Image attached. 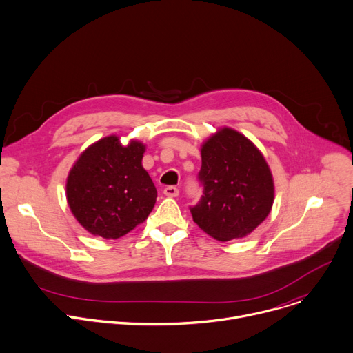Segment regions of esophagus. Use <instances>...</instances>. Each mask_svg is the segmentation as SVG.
Instances as JSON below:
<instances>
[{"label":"esophagus","instance_id":"1","mask_svg":"<svg viewBox=\"0 0 353 353\" xmlns=\"http://www.w3.org/2000/svg\"><path fill=\"white\" fill-rule=\"evenodd\" d=\"M164 194H165V196H170V198H176L179 194V189L176 186H167L164 189Z\"/></svg>","mask_w":353,"mask_h":353}]
</instances>
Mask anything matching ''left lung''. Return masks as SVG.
Segmentation results:
<instances>
[{
	"label": "left lung",
	"instance_id": "8db88e82",
	"mask_svg": "<svg viewBox=\"0 0 353 353\" xmlns=\"http://www.w3.org/2000/svg\"><path fill=\"white\" fill-rule=\"evenodd\" d=\"M203 194L193 221L219 241L243 239L269 214L273 178L261 151L241 133L220 129L202 145Z\"/></svg>",
	"mask_w": 353,
	"mask_h": 353
}]
</instances>
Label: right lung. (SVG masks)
<instances>
[{
  "label": "right lung",
  "mask_w": 353,
  "mask_h": 353,
  "mask_svg": "<svg viewBox=\"0 0 353 353\" xmlns=\"http://www.w3.org/2000/svg\"><path fill=\"white\" fill-rule=\"evenodd\" d=\"M145 145L109 136L90 145L67 178V202L94 236L119 239L151 213L157 189L141 165Z\"/></svg>",
  "instance_id": "add662e5"
}]
</instances>
